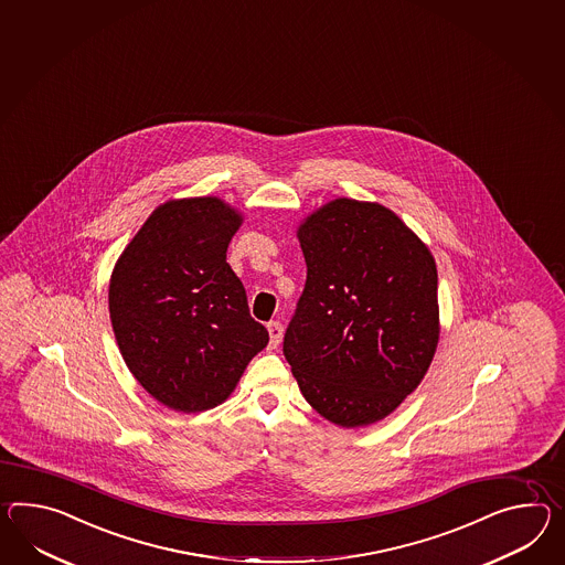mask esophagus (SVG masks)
I'll return each mask as SVG.
<instances>
[{"label":"esophagus","instance_id":"34e87169","mask_svg":"<svg viewBox=\"0 0 565 565\" xmlns=\"http://www.w3.org/2000/svg\"><path fill=\"white\" fill-rule=\"evenodd\" d=\"M267 331H269V344H271V349H277L279 343H281V337H284V327L274 320V322H269L267 324Z\"/></svg>","mask_w":565,"mask_h":565}]
</instances>
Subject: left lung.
I'll list each match as a JSON object with an SVG mask.
<instances>
[{
  "mask_svg": "<svg viewBox=\"0 0 565 565\" xmlns=\"http://www.w3.org/2000/svg\"><path fill=\"white\" fill-rule=\"evenodd\" d=\"M306 259L284 355L306 402L344 428L394 413L439 343L437 265L377 202L337 198L298 226Z\"/></svg>",
  "mask_w": 565,
  "mask_h": 565,
  "instance_id": "8db88e82",
  "label": "left lung"
}]
</instances>
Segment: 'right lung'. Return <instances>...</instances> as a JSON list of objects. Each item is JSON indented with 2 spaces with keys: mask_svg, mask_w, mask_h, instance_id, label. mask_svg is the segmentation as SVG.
<instances>
[{
  "mask_svg": "<svg viewBox=\"0 0 565 565\" xmlns=\"http://www.w3.org/2000/svg\"><path fill=\"white\" fill-rule=\"evenodd\" d=\"M241 224L243 214L216 195L169 200L114 265L108 303L116 343L138 384L171 411L222 404L269 343L226 263Z\"/></svg>",
  "mask_w": 565,
  "mask_h": 565,
  "instance_id": "obj_1",
  "label": "right lung"
}]
</instances>
